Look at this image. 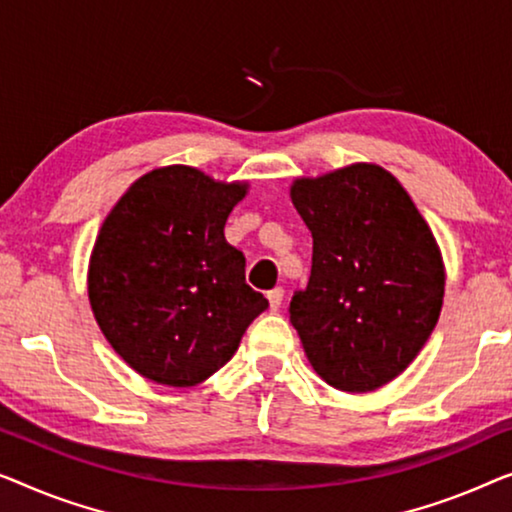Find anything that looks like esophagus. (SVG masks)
I'll return each instance as SVG.
<instances>
[{
  "instance_id": "1",
  "label": "esophagus",
  "mask_w": 512,
  "mask_h": 512,
  "mask_svg": "<svg viewBox=\"0 0 512 512\" xmlns=\"http://www.w3.org/2000/svg\"><path fill=\"white\" fill-rule=\"evenodd\" d=\"M283 297H285L283 287H273V290L266 292V299H269V308H271V311H278L280 304H283Z\"/></svg>"
}]
</instances>
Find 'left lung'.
<instances>
[{"instance_id": "1", "label": "left lung", "mask_w": 512, "mask_h": 512, "mask_svg": "<svg viewBox=\"0 0 512 512\" xmlns=\"http://www.w3.org/2000/svg\"><path fill=\"white\" fill-rule=\"evenodd\" d=\"M290 197L313 236L311 278L290 301L308 362L336 390H378L408 369L441 315L434 234L378 164L297 178Z\"/></svg>"}]
</instances>
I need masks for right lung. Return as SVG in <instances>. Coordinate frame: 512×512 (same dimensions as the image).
<instances>
[{
	"mask_svg": "<svg viewBox=\"0 0 512 512\" xmlns=\"http://www.w3.org/2000/svg\"><path fill=\"white\" fill-rule=\"evenodd\" d=\"M246 192L248 183L171 164L132 183L106 215L90 257V306L111 348L143 378L204 383L269 308L246 283V257L225 241Z\"/></svg>",
	"mask_w": 512,
	"mask_h": 512,
	"instance_id": "obj_1",
	"label": "right lung"
}]
</instances>
